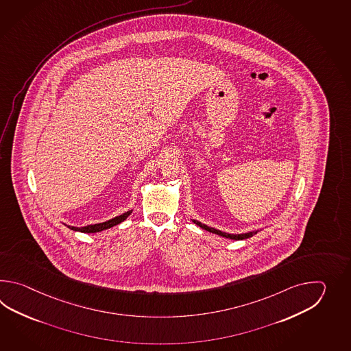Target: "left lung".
<instances>
[{
    "instance_id": "obj_1",
    "label": "left lung",
    "mask_w": 351,
    "mask_h": 351,
    "mask_svg": "<svg viewBox=\"0 0 351 351\" xmlns=\"http://www.w3.org/2000/svg\"><path fill=\"white\" fill-rule=\"evenodd\" d=\"M192 221H193V223L197 224V226H199L201 228L206 230V231L210 232V233H215V234H218V236L224 237V239H234V241L250 239V237H252L254 234H257V232H260L258 230H256V231L246 232V233H237V234H236V233H227V232L219 231V230L213 228V227H209L207 224L201 223V222H199V221H197V219H192Z\"/></svg>"
}]
</instances>
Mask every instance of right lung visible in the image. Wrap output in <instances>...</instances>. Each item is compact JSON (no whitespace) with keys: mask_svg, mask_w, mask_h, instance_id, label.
<instances>
[{"mask_svg":"<svg viewBox=\"0 0 351 351\" xmlns=\"http://www.w3.org/2000/svg\"><path fill=\"white\" fill-rule=\"evenodd\" d=\"M132 210L124 212L123 215L114 217L112 219L105 221V222H101V223L88 224V226H84V227H74V226H67L66 224L67 228H70L73 231L82 232V233H97V232L104 231V230H109V228H112L114 226H117V224L121 223L123 221H125L129 215L132 213Z\"/></svg>","mask_w":351,"mask_h":351,"instance_id":"1","label":"right lung"}]
</instances>
